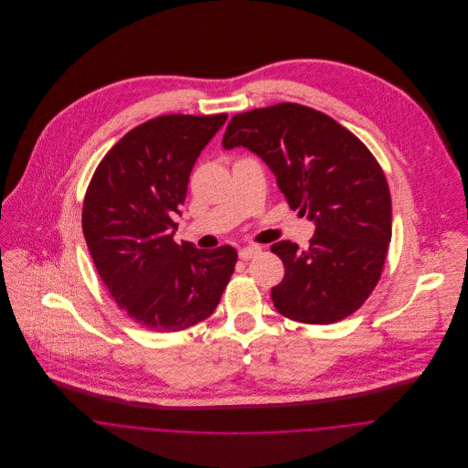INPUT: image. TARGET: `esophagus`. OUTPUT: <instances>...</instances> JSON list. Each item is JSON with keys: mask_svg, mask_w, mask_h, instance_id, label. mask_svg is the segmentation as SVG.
<instances>
[{"mask_svg": "<svg viewBox=\"0 0 468 468\" xmlns=\"http://www.w3.org/2000/svg\"><path fill=\"white\" fill-rule=\"evenodd\" d=\"M258 254H261V249L260 247H245L239 250V260L241 261H249L252 258H256Z\"/></svg>", "mask_w": 468, "mask_h": 468, "instance_id": "obj_1", "label": "esophagus"}]
</instances>
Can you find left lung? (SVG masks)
<instances>
[{
	"label": "left lung",
	"mask_w": 468,
	"mask_h": 468,
	"mask_svg": "<svg viewBox=\"0 0 468 468\" xmlns=\"http://www.w3.org/2000/svg\"><path fill=\"white\" fill-rule=\"evenodd\" d=\"M249 147L267 162L290 208L315 221L310 247L279 241L284 279L275 310L304 324L355 314L380 281L391 241V193L366 144L314 108L281 102L230 119L223 147Z\"/></svg>",
	"instance_id": "8db88e82"
}]
</instances>
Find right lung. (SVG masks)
<instances>
[{
    "label": "right lung",
    "mask_w": 468,
    "mask_h": 468,
    "mask_svg": "<svg viewBox=\"0 0 468 468\" xmlns=\"http://www.w3.org/2000/svg\"><path fill=\"white\" fill-rule=\"evenodd\" d=\"M219 115H162L124 134L97 165L82 203V234L102 282L136 324L182 332L216 310L238 261L173 236L201 149Z\"/></svg>",
    "instance_id": "right-lung-1"
}]
</instances>
